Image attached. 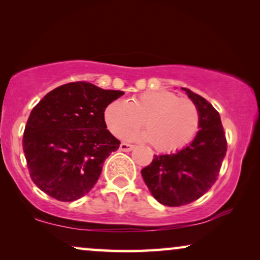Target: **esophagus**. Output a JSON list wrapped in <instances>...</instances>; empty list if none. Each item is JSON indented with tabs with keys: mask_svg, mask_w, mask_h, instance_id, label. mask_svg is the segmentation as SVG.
<instances>
[{
	"mask_svg": "<svg viewBox=\"0 0 260 260\" xmlns=\"http://www.w3.org/2000/svg\"><path fill=\"white\" fill-rule=\"evenodd\" d=\"M134 148H135L134 145L127 144V143H120V145H119V149L122 151H131Z\"/></svg>",
	"mask_w": 260,
	"mask_h": 260,
	"instance_id": "34e87169",
	"label": "esophagus"
}]
</instances>
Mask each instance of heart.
Returning <instances> with one entry per match:
<instances>
[{
    "mask_svg": "<svg viewBox=\"0 0 260 260\" xmlns=\"http://www.w3.org/2000/svg\"><path fill=\"white\" fill-rule=\"evenodd\" d=\"M104 120L117 137L137 129L143 122L145 133H129L126 137H143L158 151L168 152L189 143L199 130L200 112L190 99L179 98L169 91H150L127 102H111L105 108Z\"/></svg>",
    "mask_w": 260,
    "mask_h": 260,
    "instance_id": "b5f03b06",
    "label": "heart"
}]
</instances>
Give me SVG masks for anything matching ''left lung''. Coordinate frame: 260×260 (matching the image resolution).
Segmentation results:
<instances>
[{
  "instance_id": "left-lung-1",
  "label": "left lung",
  "mask_w": 260,
  "mask_h": 260,
  "mask_svg": "<svg viewBox=\"0 0 260 260\" xmlns=\"http://www.w3.org/2000/svg\"><path fill=\"white\" fill-rule=\"evenodd\" d=\"M200 112V130L193 142L175 154L155 155L142 169L149 190L159 204L179 207L198 200L218 179L227 142L220 115L205 98L183 88Z\"/></svg>"
}]
</instances>
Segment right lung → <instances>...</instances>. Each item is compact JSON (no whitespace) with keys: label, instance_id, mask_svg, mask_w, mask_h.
Masks as SVG:
<instances>
[{"label":"right lung","instance_id":"obj_1","mask_svg":"<svg viewBox=\"0 0 260 260\" xmlns=\"http://www.w3.org/2000/svg\"><path fill=\"white\" fill-rule=\"evenodd\" d=\"M123 91L86 81L61 85L31 110L23 152L31 181L53 199L71 202L90 191L120 142L106 129L105 108Z\"/></svg>","mask_w":260,"mask_h":260}]
</instances>
